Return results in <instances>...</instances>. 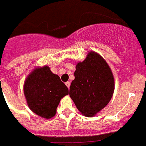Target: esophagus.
I'll use <instances>...</instances> for the list:
<instances>
[{
  "mask_svg": "<svg viewBox=\"0 0 146 146\" xmlns=\"http://www.w3.org/2000/svg\"><path fill=\"white\" fill-rule=\"evenodd\" d=\"M66 86L69 88V87H70V82L67 81L66 83Z\"/></svg>",
  "mask_w": 146,
  "mask_h": 146,
  "instance_id": "34e87169",
  "label": "esophagus"
}]
</instances>
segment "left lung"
I'll list each match as a JSON object with an SVG mask.
<instances>
[{"instance_id":"obj_1","label":"left lung","mask_w":146,"mask_h":146,"mask_svg":"<svg viewBox=\"0 0 146 146\" xmlns=\"http://www.w3.org/2000/svg\"><path fill=\"white\" fill-rule=\"evenodd\" d=\"M114 90L111 70L99 54L88 52L83 62L77 63L69 95L82 114L95 115L109 103Z\"/></svg>"}]
</instances>
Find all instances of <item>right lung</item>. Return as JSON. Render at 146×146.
<instances>
[{
    "label": "right lung",
    "mask_w": 146,
    "mask_h": 146,
    "mask_svg": "<svg viewBox=\"0 0 146 146\" xmlns=\"http://www.w3.org/2000/svg\"><path fill=\"white\" fill-rule=\"evenodd\" d=\"M23 92L29 109L46 119L55 115L61 98L68 94L66 86L47 66L37 67L29 74Z\"/></svg>",
    "instance_id": "obj_1"
}]
</instances>
